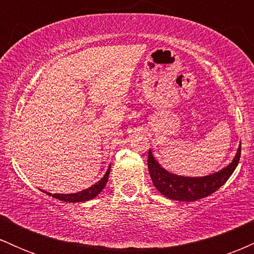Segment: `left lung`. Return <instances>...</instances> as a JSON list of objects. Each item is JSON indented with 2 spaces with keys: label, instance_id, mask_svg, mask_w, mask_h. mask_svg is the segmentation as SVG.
<instances>
[{
  "label": "left lung",
  "instance_id": "8db88e82",
  "mask_svg": "<svg viewBox=\"0 0 254 254\" xmlns=\"http://www.w3.org/2000/svg\"><path fill=\"white\" fill-rule=\"evenodd\" d=\"M241 154V144L239 145L237 155L233 161L224 167L223 170L210 174V176L192 178L183 177L172 174L165 168L160 166L155 157L151 154V150L148 153V170L154 186L157 191L161 192L165 197L170 199L180 200V202H193L200 198L210 196L215 191H217L223 185L239 164Z\"/></svg>",
  "mask_w": 254,
  "mask_h": 254
}]
</instances>
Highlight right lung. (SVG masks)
<instances>
[{
    "label": "right lung",
    "instance_id": "right-lung-1",
    "mask_svg": "<svg viewBox=\"0 0 254 254\" xmlns=\"http://www.w3.org/2000/svg\"><path fill=\"white\" fill-rule=\"evenodd\" d=\"M110 170H111V165L109 167V170L106 171L105 176L99 180L98 183H95L94 185H92L90 188L86 189V190H82L80 192H76V193H69V194H61V193H48L45 192L46 194H51L54 198H57V199L63 200V202H70V203H78V202H84V200H89L92 198L97 197L103 189L106 186L107 180H109V176H110Z\"/></svg>",
    "mask_w": 254,
    "mask_h": 254
}]
</instances>
